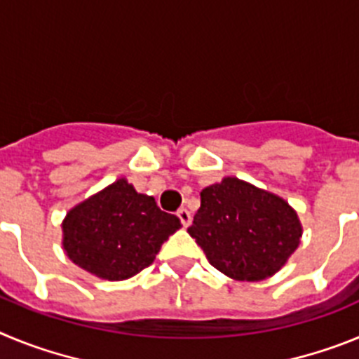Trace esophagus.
Instances as JSON below:
<instances>
[{"mask_svg": "<svg viewBox=\"0 0 359 359\" xmlns=\"http://www.w3.org/2000/svg\"><path fill=\"white\" fill-rule=\"evenodd\" d=\"M177 219H180V221H182V224L183 226H190V223H192V215H190V212L187 210V208H180V210H177Z\"/></svg>", "mask_w": 359, "mask_h": 359, "instance_id": "obj_1", "label": "esophagus"}]
</instances>
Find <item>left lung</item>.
Here are the masks:
<instances>
[{"instance_id":"8db88e82","label":"left lung","mask_w":359,"mask_h":359,"mask_svg":"<svg viewBox=\"0 0 359 359\" xmlns=\"http://www.w3.org/2000/svg\"><path fill=\"white\" fill-rule=\"evenodd\" d=\"M189 233L219 271L237 280H262L286 264L302 226L282 198L224 177L203 189Z\"/></svg>"}]
</instances>
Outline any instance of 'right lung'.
<instances>
[{
	"label": "right lung",
	"mask_w": 359,
	"mask_h": 359,
	"mask_svg": "<svg viewBox=\"0 0 359 359\" xmlns=\"http://www.w3.org/2000/svg\"><path fill=\"white\" fill-rule=\"evenodd\" d=\"M180 226V219L160 210L154 198L118 180L68 212L62 246L86 271L123 280L151 266Z\"/></svg>",
	"instance_id": "add662e5"
}]
</instances>
